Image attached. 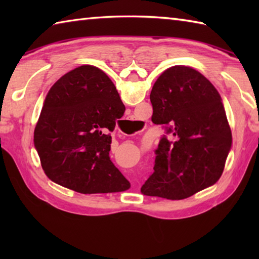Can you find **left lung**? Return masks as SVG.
<instances>
[{
  "label": "left lung",
  "mask_w": 259,
  "mask_h": 259,
  "mask_svg": "<svg viewBox=\"0 0 259 259\" xmlns=\"http://www.w3.org/2000/svg\"><path fill=\"white\" fill-rule=\"evenodd\" d=\"M152 121L166 134L155 151L154 172L140 192L169 200L190 198L218 182L232 146L221 95L207 77L172 66L152 88Z\"/></svg>",
  "instance_id": "1"
}]
</instances>
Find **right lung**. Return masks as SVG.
Returning a JSON list of instances; mask_svg holds the SVG:
<instances>
[{"label": "right lung", "instance_id": "right-lung-1", "mask_svg": "<svg viewBox=\"0 0 259 259\" xmlns=\"http://www.w3.org/2000/svg\"><path fill=\"white\" fill-rule=\"evenodd\" d=\"M125 107L102 69L82 65L57 81L43 102L34 146L52 182L83 194L123 192L130 183L109 159Z\"/></svg>", "mask_w": 259, "mask_h": 259}]
</instances>
